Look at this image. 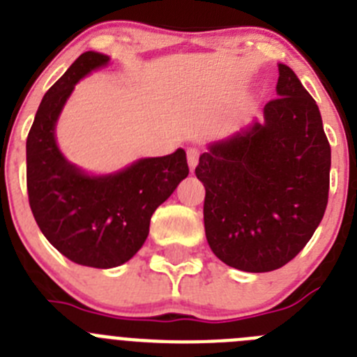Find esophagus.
<instances>
[{"label": "esophagus", "mask_w": 357, "mask_h": 357, "mask_svg": "<svg viewBox=\"0 0 357 357\" xmlns=\"http://www.w3.org/2000/svg\"><path fill=\"white\" fill-rule=\"evenodd\" d=\"M200 153L202 151L198 150V148H188V162H189V168H191V172H195V168H197L198 159H200Z\"/></svg>", "instance_id": "34e87169"}]
</instances>
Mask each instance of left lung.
Masks as SVG:
<instances>
[{"instance_id":"obj_1","label":"left lung","mask_w":357,"mask_h":357,"mask_svg":"<svg viewBox=\"0 0 357 357\" xmlns=\"http://www.w3.org/2000/svg\"><path fill=\"white\" fill-rule=\"evenodd\" d=\"M264 119L209 144L197 173L204 225L218 259L243 272L284 266L307 245L329 198L331 146L313 96L279 64Z\"/></svg>"}]
</instances>
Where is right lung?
Wrapping results in <instances>:
<instances>
[{
    "label": "right lung",
    "instance_id": "right-lung-1",
    "mask_svg": "<svg viewBox=\"0 0 357 357\" xmlns=\"http://www.w3.org/2000/svg\"><path fill=\"white\" fill-rule=\"evenodd\" d=\"M109 61L103 53H82L44 94L26 139L28 200L40 232L69 261L93 268L132 259L146 241L151 214L189 175L182 148L102 176L62 155L56 119L75 84Z\"/></svg>",
    "mask_w": 357,
    "mask_h": 357
}]
</instances>
